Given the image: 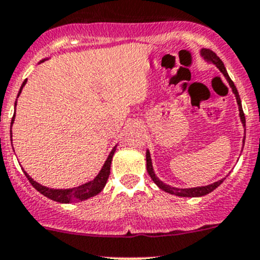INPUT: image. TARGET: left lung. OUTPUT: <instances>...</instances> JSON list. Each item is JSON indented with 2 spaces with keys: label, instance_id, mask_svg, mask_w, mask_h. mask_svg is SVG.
<instances>
[{
  "label": "left lung",
  "instance_id": "obj_1",
  "mask_svg": "<svg viewBox=\"0 0 260 260\" xmlns=\"http://www.w3.org/2000/svg\"><path fill=\"white\" fill-rule=\"evenodd\" d=\"M200 54H201V56L205 59V60L207 61V63L215 64V66H216L217 68L220 69L221 73L223 74V77L226 78L229 86H230V88L233 89V93L235 94V99H236V102H238V107H239V117H240V121H241V124H243L244 130H245V116H244L243 106H241V100H240V97H239V92H238V89H236L235 84H234V82L231 81V78L229 77L228 71H226L225 66H223L222 60L218 58V56L214 53V51L210 50V49H201ZM244 143H245V136H244V139H243V148H244ZM146 171H148L150 178L153 179V182L156 184V186L159 187V188L163 189L164 192H168V193L174 194V196H179V197H202V196H206V194L211 193L214 189H216L217 187L220 186L221 183H222L223 179H225V178L218 179L217 182H214V183H211V184H207V186L191 187V188H178V187L169 186V184L164 183V182H161L160 179L156 177L155 172H154V168H153V161H151L150 151H149V150H146Z\"/></svg>",
  "mask_w": 260,
  "mask_h": 260
}]
</instances>
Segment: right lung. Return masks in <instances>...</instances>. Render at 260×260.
<instances>
[{"mask_svg":"<svg viewBox=\"0 0 260 260\" xmlns=\"http://www.w3.org/2000/svg\"><path fill=\"white\" fill-rule=\"evenodd\" d=\"M46 59H49V58L42 59L39 63L46 60ZM26 81L27 79H25V81L22 82L21 88H20L19 93H17V97L21 94V91H22V88L25 87V84H26ZM16 105H17V101L15 102V112H16ZM14 121H15V114H14V117H12V121H11V129H12V124H14ZM10 136L12 138V131H10ZM116 146L117 145H115L114 148H112V150L110 151L109 156H107L106 161H105L104 166H102L101 171L99 172V174H97V176L94 177L92 181L81 184V186H78V187H73V188H66V189L64 188L63 189L49 188V187L43 186V184L38 183L37 181H34V179H32L31 177H30L29 174L24 171V169H22V171H24L25 176H26V178L29 179L30 183L34 186V188L37 189V191H39L40 193L44 194L45 197H48V199L53 200V201H56V202H60V204H71V202L83 201V200L91 199V197L96 196V194H99L100 192L105 188V186H106V182H107V179H109V176H110L112 156H114L115 151H116ZM12 148H14V146H12Z\"/></svg>","mask_w":260,"mask_h":260,"instance_id":"add662e5","label":"right lung"}]
</instances>
